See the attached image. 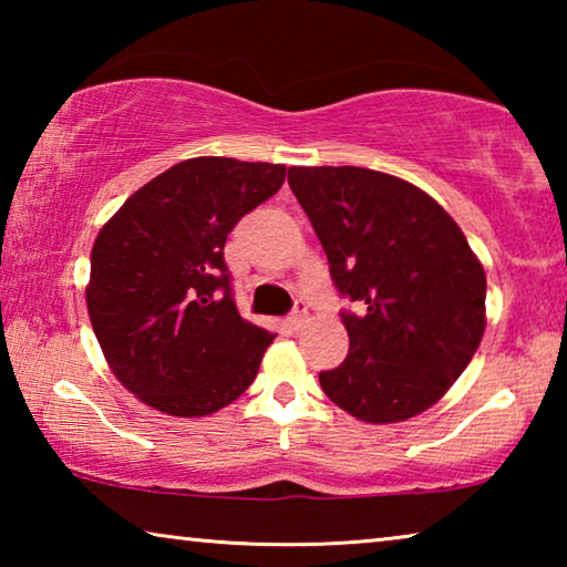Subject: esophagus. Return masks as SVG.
I'll list each match as a JSON object with an SVG mask.
<instances>
[{"mask_svg":"<svg viewBox=\"0 0 567 567\" xmlns=\"http://www.w3.org/2000/svg\"><path fill=\"white\" fill-rule=\"evenodd\" d=\"M287 320H290L292 328H302V324L307 322V302L305 300H297L295 302V310L290 312V318H287Z\"/></svg>","mask_w":567,"mask_h":567,"instance_id":"1","label":"esophagus"}]
</instances>
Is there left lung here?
<instances>
[{"label":"left lung","mask_w":567,"mask_h":567,"mask_svg":"<svg viewBox=\"0 0 567 567\" xmlns=\"http://www.w3.org/2000/svg\"><path fill=\"white\" fill-rule=\"evenodd\" d=\"M287 182L358 312L340 368L320 372L334 405L400 422L445 395L485 332V270L463 229L410 182L364 167H290Z\"/></svg>","instance_id":"8db88e82"}]
</instances>
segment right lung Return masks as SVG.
<instances>
[{"label":"right lung","instance_id":"1","mask_svg":"<svg viewBox=\"0 0 567 567\" xmlns=\"http://www.w3.org/2000/svg\"><path fill=\"white\" fill-rule=\"evenodd\" d=\"M285 169L185 159L100 229L87 285L92 330L110 370L150 408L203 417L252 385L275 334L237 312L225 243L282 187Z\"/></svg>","mask_w":567,"mask_h":567}]
</instances>
